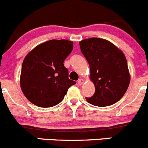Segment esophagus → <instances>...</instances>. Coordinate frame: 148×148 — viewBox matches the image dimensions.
Wrapping results in <instances>:
<instances>
[{"label":"esophagus","instance_id":"obj_1","mask_svg":"<svg viewBox=\"0 0 148 148\" xmlns=\"http://www.w3.org/2000/svg\"><path fill=\"white\" fill-rule=\"evenodd\" d=\"M77 83H78V84L80 85V86H81L82 84H83V83H84V80H83V79H81V78H80L78 80V81H77Z\"/></svg>","mask_w":148,"mask_h":148}]
</instances>
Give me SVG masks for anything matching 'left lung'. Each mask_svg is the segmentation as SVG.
<instances>
[{"instance_id":"1","label":"left lung","mask_w":148,"mask_h":148,"mask_svg":"<svg viewBox=\"0 0 148 148\" xmlns=\"http://www.w3.org/2000/svg\"><path fill=\"white\" fill-rule=\"evenodd\" d=\"M80 50L90 66L95 93L86 98L89 103L107 106L120 100L127 91L130 75L124 53L114 44L101 38L80 41Z\"/></svg>"}]
</instances>
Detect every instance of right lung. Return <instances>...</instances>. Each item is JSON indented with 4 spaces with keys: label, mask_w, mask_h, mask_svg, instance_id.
<instances>
[{
    "label": "right lung",
    "mask_w": 148,
    "mask_h": 148,
    "mask_svg": "<svg viewBox=\"0 0 148 148\" xmlns=\"http://www.w3.org/2000/svg\"><path fill=\"white\" fill-rule=\"evenodd\" d=\"M73 42L52 39L40 44L25 57L20 86L26 99L39 107L60 103L68 88L75 84L70 80L64 61L71 53Z\"/></svg>",
    "instance_id": "right-lung-1"
}]
</instances>
